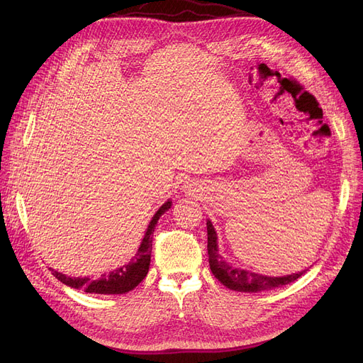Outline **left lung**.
Masks as SVG:
<instances>
[{
  "label": "left lung",
  "mask_w": 363,
  "mask_h": 363,
  "mask_svg": "<svg viewBox=\"0 0 363 363\" xmlns=\"http://www.w3.org/2000/svg\"><path fill=\"white\" fill-rule=\"evenodd\" d=\"M207 252H208V264H211L212 274L223 284L226 289L242 293H257L264 290H272L282 287L290 282H294L306 271L298 274H291L285 277H266L245 269L234 268L226 263L218 252V235L211 220H207Z\"/></svg>",
  "instance_id": "8db88e82"
}]
</instances>
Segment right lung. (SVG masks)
Returning a JSON list of instances; mask_svg holds the SVG:
<instances>
[{
    "label": "right lung",
    "mask_w": 363,
    "mask_h": 363,
    "mask_svg": "<svg viewBox=\"0 0 363 363\" xmlns=\"http://www.w3.org/2000/svg\"><path fill=\"white\" fill-rule=\"evenodd\" d=\"M170 206H172V201H166L156 212V215L152 216L137 255L133 256V259L128 264L122 266V268H119L116 271H111L108 274H104L99 279H91L88 277L72 278V277H66L57 271H52V275L60 282L69 285V287L76 289V290H85L86 293L125 294V293L133 290L148 274L151 249H152L151 234L155 233L157 220L160 219V216L166 211H169Z\"/></svg>",
    "instance_id": "obj_1"
}]
</instances>
